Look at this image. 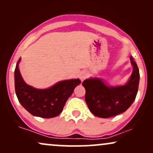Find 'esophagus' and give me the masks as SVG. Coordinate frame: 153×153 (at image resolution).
Returning <instances> with one entry per match:
<instances>
[{
    "label": "esophagus",
    "mask_w": 153,
    "mask_h": 153,
    "mask_svg": "<svg viewBox=\"0 0 153 153\" xmlns=\"http://www.w3.org/2000/svg\"><path fill=\"white\" fill-rule=\"evenodd\" d=\"M87 77H88V74L86 73H82L80 75V79L81 80V81H83Z\"/></svg>",
    "instance_id": "obj_1"
}]
</instances>
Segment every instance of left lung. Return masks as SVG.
<instances>
[{"instance_id": "1", "label": "left lung", "mask_w": 153, "mask_h": 153, "mask_svg": "<svg viewBox=\"0 0 153 153\" xmlns=\"http://www.w3.org/2000/svg\"><path fill=\"white\" fill-rule=\"evenodd\" d=\"M133 71L126 85L108 87L99 78L82 82L85 101L91 113L101 118H109L127 111L134 102L138 91L140 73L137 63L130 57Z\"/></svg>"}]
</instances>
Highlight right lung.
Here are the masks:
<instances>
[{
  "mask_svg": "<svg viewBox=\"0 0 153 153\" xmlns=\"http://www.w3.org/2000/svg\"><path fill=\"white\" fill-rule=\"evenodd\" d=\"M15 69V90L21 104L31 114L42 118H52L62 112L67 100L75 88L80 83L79 79L63 80L47 89H36L23 80L19 70Z\"/></svg>",
  "mask_w": 153,
  "mask_h": 153,
  "instance_id": "right-lung-1",
  "label": "right lung"
}]
</instances>
